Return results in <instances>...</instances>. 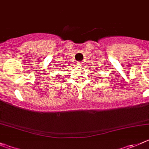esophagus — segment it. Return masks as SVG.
<instances>
[{"mask_svg":"<svg viewBox=\"0 0 149 149\" xmlns=\"http://www.w3.org/2000/svg\"><path fill=\"white\" fill-rule=\"evenodd\" d=\"M77 65H83V63L80 62V61H79V62H77Z\"/></svg>","mask_w":149,"mask_h":149,"instance_id":"1","label":"esophagus"}]
</instances>
